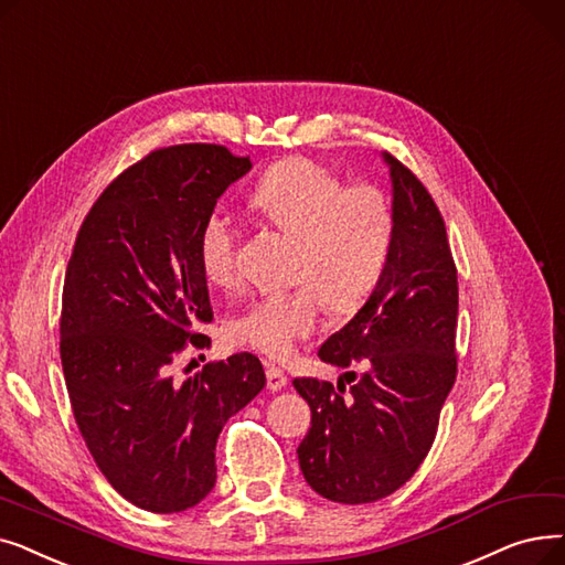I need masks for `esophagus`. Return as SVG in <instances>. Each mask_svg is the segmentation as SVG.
I'll use <instances>...</instances> for the list:
<instances>
[{"mask_svg":"<svg viewBox=\"0 0 565 565\" xmlns=\"http://www.w3.org/2000/svg\"><path fill=\"white\" fill-rule=\"evenodd\" d=\"M266 386H268V391H274V393L285 388L287 386V374L276 365H266Z\"/></svg>","mask_w":565,"mask_h":565,"instance_id":"obj_1","label":"esophagus"}]
</instances>
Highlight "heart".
I'll return each mask as SVG.
<instances>
[{"mask_svg": "<svg viewBox=\"0 0 565 565\" xmlns=\"http://www.w3.org/2000/svg\"><path fill=\"white\" fill-rule=\"evenodd\" d=\"M248 206L268 227L294 238L291 280L301 287L255 299L230 319L227 331L238 344L282 361L319 329L321 301L333 312H354L380 285L393 250L395 211L382 188L347 185L306 158L268 170ZM236 250L230 218L211 213L198 238L200 268L211 287H236Z\"/></svg>", "mask_w": 565, "mask_h": 565, "instance_id": "1", "label": "heart"}]
</instances>
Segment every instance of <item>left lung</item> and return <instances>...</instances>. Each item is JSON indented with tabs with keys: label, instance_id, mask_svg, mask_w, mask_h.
Returning <instances> with one entry per match:
<instances>
[{
	"label": "left lung",
	"instance_id": "obj_1",
	"mask_svg": "<svg viewBox=\"0 0 565 565\" xmlns=\"http://www.w3.org/2000/svg\"><path fill=\"white\" fill-rule=\"evenodd\" d=\"M395 238L386 271L354 319L319 347L349 388L294 380L312 420L297 448L308 486L329 501L372 503L416 473L458 374V268L441 213L416 174L384 153Z\"/></svg>",
	"mask_w": 565,
	"mask_h": 565
}]
</instances>
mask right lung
<instances>
[{"mask_svg":"<svg viewBox=\"0 0 565 565\" xmlns=\"http://www.w3.org/2000/svg\"><path fill=\"white\" fill-rule=\"evenodd\" d=\"M253 168L221 145L156 149L89 209L68 259L60 354L75 423L132 505L181 513L216 486V441L264 388L257 356L172 370L213 319L198 238L227 185Z\"/></svg>","mask_w":565,"mask_h":565,"instance_id":"obj_1","label":"right lung"}]
</instances>
